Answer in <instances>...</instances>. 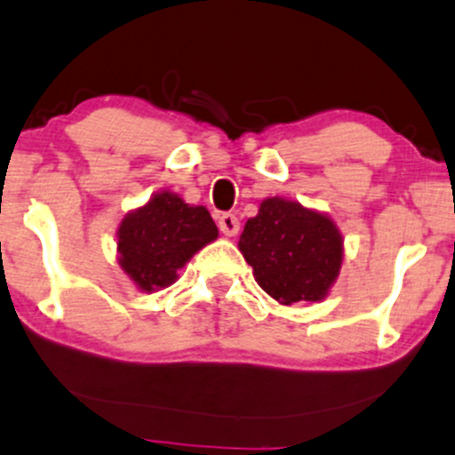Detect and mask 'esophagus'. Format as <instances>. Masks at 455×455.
<instances>
[{
  "label": "esophagus",
  "instance_id": "obj_1",
  "mask_svg": "<svg viewBox=\"0 0 455 455\" xmlns=\"http://www.w3.org/2000/svg\"><path fill=\"white\" fill-rule=\"evenodd\" d=\"M219 229H221L226 236H236L238 229H241V221H238L236 214L223 212L221 217H219Z\"/></svg>",
  "mask_w": 455,
  "mask_h": 455
}]
</instances>
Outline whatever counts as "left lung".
<instances>
[{"instance_id":"8db88e82","label":"left lung","mask_w":455,"mask_h":455,"mask_svg":"<svg viewBox=\"0 0 455 455\" xmlns=\"http://www.w3.org/2000/svg\"><path fill=\"white\" fill-rule=\"evenodd\" d=\"M238 247L262 291L286 306L323 299L343 262V241L334 223L280 197L260 204Z\"/></svg>"}]
</instances>
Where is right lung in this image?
I'll return each mask as SVG.
<instances>
[{
	"mask_svg": "<svg viewBox=\"0 0 455 455\" xmlns=\"http://www.w3.org/2000/svg\"><path fill=\"white\" fill-rule=\"evenodd\" d=\"M219 234L204 206H188L178 195L160 193L130 212L119 228V265L143 291L169 286L178 271Z\"/></svg>",
	"mask_w": 455,
	"mask_h": 455,
	"instance_id": "obj_1",
	"label": "right lung"
}]
</instances>
